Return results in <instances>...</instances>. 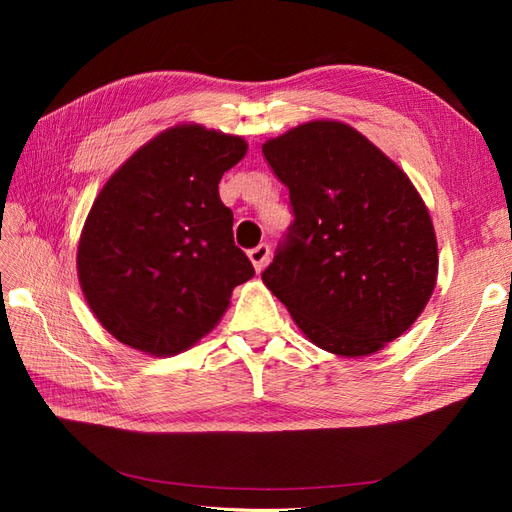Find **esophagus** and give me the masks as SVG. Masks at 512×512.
<instances>
[{"mask_svg": "<svg viewBox=\"0 0 512 512\" xmlns=\"http://www.w3.org/2000/svg\"><path fill=\"white\" fill-rule=\"evenodd\" d=\"M269 254H271V250H269V245H258V247H254V250H250L247 252V256H250V260H252V265H254V269H256V273H260L262 269L267 267V260H269Z\"/></svg>", "mask_w": 512, "mask_h": 512, "instance_id": "34e87169", "label": "esophagus"}]
</instances>
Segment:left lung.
Here are the masks:
<instances>
[{"label":"left lung","mask_w":512,"mask_h":512,"mask_svg":"<svg viewBox=\"0 0 512 512\" xmlns=\"http://www.w3.org/2000/svg\"><path fill=\"white\" fill-rule=\"evenodd\" d=\"M262 153L294 211L262 282L318 348L376 354L412 327L436 288L438 241L421 194L344 121L301 123Z\"/></svg>","instance_id":"obj_1"}]
</instances>
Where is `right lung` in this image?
<instances>
[{
	"label": "right lung",
	"mask_w": 512,
	"mask_h": 512,
	"mask_svg": "<svg viewBox=\"0 0 512 512\" xmlns=\"http://www.w3.org/2000/svg\"><path fill=\"white\" fill-rule=\"evenodd\" d=\"M241 136L179 123L136 149L104 183L76 250L85 301L121 344L153 356L192 348L215 329L254 267L220 200Z\"/></svg>",
	"instance_id": "obj_1"
}]
</instances>
